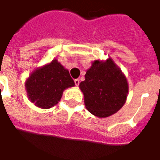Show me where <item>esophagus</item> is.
Masks as SVG:
<instances>
[{
  "mask_svg": "<svg viewBox=\"0 0 160 160\" xmlns=\"http://www.w3.org/2000/svg\"><path fill=\"white\" fill-rule=\"evenodd\" d=\"M74 84H75V86L78 87L79 84H80V80H79V79H75V80H74Z\"/></svg>",
  "mask_w": 160,
  "mask_h": 160,
  "instance_id": "34e87169",
  "label": "esophagus"
}]
</instances>
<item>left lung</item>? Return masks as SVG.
I'll list each match as a JSON object with an SVG mask.
<instances>
[{
    "instance_id": "1",
    "label": "left lung",
    "mask_w": 160,
    "mask_h": 160,
    "mask_svg": "<svg viewBox=\"0 0 160 160\" xmlns=\"http://www.w3.org/2000/svg\"><path fill=\"white\" fill-rule=\"evenodd\" d=\"M87 110L95 117L108 118L117 113L127 100L128 83L111 57L95 60L80 83Z\"/></svg>"
}]
</instances>
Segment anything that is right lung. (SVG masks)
I'll return each instance as SVG.
<instances>
[{
  "mask_svg": "<svg viewBox=\"0 0 160 160\" xmlns=\"http://www.w3.org/2000/svg\"><path fill=\"white\" fill-rule=\"evenodd\" d=\"M74 85L69 71L57 59L36 68L25 82L28 99L41 109L55 106L61 100L63 91Z\"/></svg>",
  "mask_w": 160,
  "mask_h": 160,
  "instance_id": "obj_1",
  "label": "right lung"
}]
</instances>
